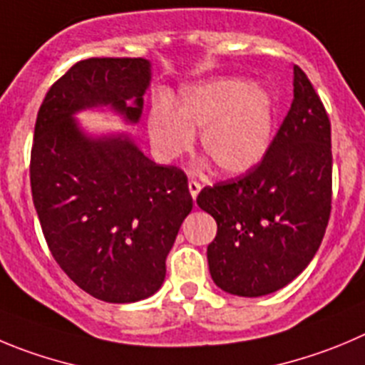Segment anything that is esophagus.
<instances>
[{"label": "esophagus", "instance_id": "34e87169", "mask_svg": "<svg viewBox=\"0 0 365 365\" xmlns=\"http://www.w3.org/2000/svg\"><path fill=\"white\" fill-rule=\"evenodd\" d=\"M200 190H202V185H200L196 180H189V192H190V196H192V200L198 196Z\"/></svg>", "mask_w": 365, "mask_h": 365}]
</instances>
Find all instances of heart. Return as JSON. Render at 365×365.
I'll list each match as a JSON object with an SVG mask.
<instances>
[{"mask_svg":"<svg viewBox=\"0 0 365 365\" xmlns=\"http://www.w3.org/2000/svg\"><path fill=\"white\" fill-rule=\"evenodd\" d=\"M274 101L264 88L225 79L182 91L175 108L156 106L148 131L156 155L175 160L200 133L202 151L225 175H243L267 155L274 138Z\"/></svg>","mask_w":365,"mask_h":365,"instance_id":"b5f03b06","label":"heart"}]
</instances>
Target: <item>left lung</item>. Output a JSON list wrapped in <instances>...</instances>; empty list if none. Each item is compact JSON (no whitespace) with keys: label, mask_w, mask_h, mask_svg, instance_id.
<instances>
[{"label":"left lung","mask_w":365,"mask_h":365,"mask_svg":"<svg viewBox=\"0 0 365 365\" xmlns=\"http://www.w3.org/2000/svg\"><path fill=\"white\" fill-rule=\"evenodd\" d=\"M331 124L304 71L267 155L243 176L205 187L196 203L217 223L210 277L227 294L261 297L313 259L331 212Z\"/></svg>","instance_id":"obj_1"}]
</instances>
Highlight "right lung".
<instances>
[{
    "label": "right lung",
    "instance_id": "obj_1",
    "mask_svg": "<svg viewBox=\"0 0 365 365\" xmlns=\"http://www.w3.org/2000/svg\"><path fill=\"white\" fill-rule=\"evenodd\" d=\"M151 63L131 57L79 61L39 108L30 185L53 259L81 290L106 302L151 297L165 257L192 210L182 169L156 165L125 133L91 136L75 113L108 108L140 120Z\"/></svg>",
    "mask_w": 365,
    "mask_h": 365
}]
</instances>
